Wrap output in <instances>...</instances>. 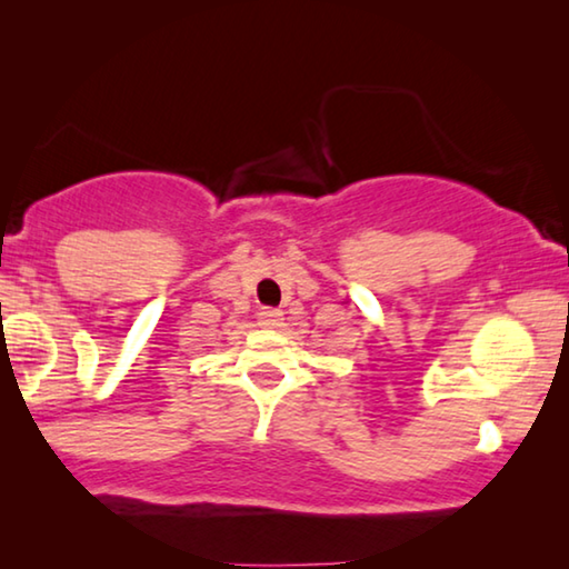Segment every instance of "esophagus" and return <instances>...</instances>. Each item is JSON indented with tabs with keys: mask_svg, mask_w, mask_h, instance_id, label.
Segmentation results:
<instances>
[{
	"mask_svg": "<svg viewBox=\"0 0 569 569\" xmlns=\"http://www.w3.org/2000/svg\"><path fill=\"white\" fill-rule=\"evenodd\" d=\"M258 319H261L263 329H278V326H283V311H278V308H263L258 313Z\"/></svg>",
	"mask_w": 569,
	"mask_h": 569,
	"instance_id": "1",
	"label": "esophagus"
}]
</instances>
